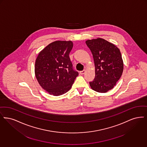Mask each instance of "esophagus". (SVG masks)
Masks as SVG:
<instances>
[{
  "instance_id": "esophagus-1",
  "label": "esophagus",
  "mask_w": 147,
  "mask_h": 147,
  "mask_svg": "<svg viewBox=\"0 0 147 147\" xmlns=\"http://www.w3.org/2000/svg\"><path fill=\"white\" fill-rule=\"evenodd\" d=\"M85 72H86L85 70H84L83 71H80V74L81 75H83V74L85 73Z\"/></svg>"
}]
</instances>
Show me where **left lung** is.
Listing matches in <instances>:
<instances>
[{
    "instance_id": "obj_1",
    "label": "left lung",
    "mask_w": 147,
    "mask_h": 147,
    "mask_svg": "<svg viewBox=\"0 0 147 147\" xmlns=\"http://www.w3.org/2000/svg\"><path fill=\"white\" fill-rule=\"evenodd\" d=\"M86 43L93 57L95 78L90 82L91 88L105 93L113 89L121 76L123 63L119 49L104 39L87 40Z\"/></svg>"
}]
</instances>
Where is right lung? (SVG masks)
I'll return each mask as SVG.
<instances>
[{
    "mask_svg": "<svg viewBox=\"0 0 147 147\" xmlns=\"http://www.w3.org/2000/svg\"><path fill=\"white\" fill-rule=\"evenodd\" d=\"M72 41L57 40L39 53L35 75L40 86L49 94L62 95L70 90L78 72L73 69L69 54Z\"/></svg>",
    "mask_w": 147,
    "mask_h": 147,
    "instance_id": "add662e5",
    "label": "right lung"
}]
</instances>
